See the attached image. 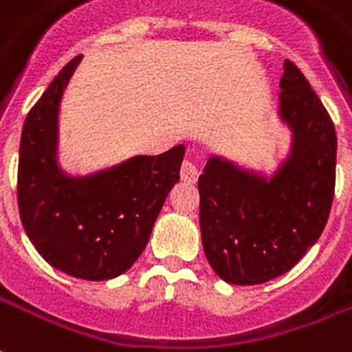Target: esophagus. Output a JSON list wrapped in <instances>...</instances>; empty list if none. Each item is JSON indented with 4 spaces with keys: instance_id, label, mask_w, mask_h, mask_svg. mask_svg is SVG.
Listing matches in <instances>:
<instances>
[{
    "instance_id": "34e87169",
    "label": "esophagus",
    "mask_w": 352,
    "mask_h": 352,
    "mask_svg": "<svg viewBox=\"0 0 352 352\" xmlns=\"http://www.w3.org/2000/svg\"><path fill=\"white\" fill-rule=\"evenodd\" d=\"M197 177H199V169L196 168V164L192 160H184L181 166V179L184 183H196Z\"/></svg>"
}]
</instances>
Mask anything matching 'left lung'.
Here are the masks:
<instances>
[{"mask_svg": "<svg viewBox=\"0 0 352 352\" xmlns=\"http://www.w3.org/2000/svg\"><path fill=\"white\" fill-rule=\"evenodd\" d=\"M278 116L291 147L267 175L210 155L197 181L207 261L223 282L256 285L300 261L321 236L336 186V138L329 111L295 63L283 61Z\"/></svg>", "mask_w": 352, "mask_h": 352, "instance_id": "obj_1", "label": "left lung"}]
</instances>
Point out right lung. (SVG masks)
Here are the masks:
<instances>
[{"mask_svg":"<svg viewBox=\"0 0 352 352\" xmlns=\"http://www.w3.org/2000/svg\"><path fill=\"white\" fill-rule=\"evenodd\" d=\"M82 61L74 57L25 117L18 162V209L44 261L80 280L117 278L136 263L169 190L179 181L184 145L136 155L87 175L59 164V106Z\"/></svg>","mask_w":352,"mask_h":352,"instance_id":"1","label":"right lung"}]
</instances>
